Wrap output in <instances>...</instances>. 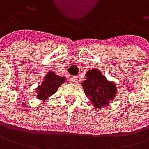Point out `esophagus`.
Listing matches in <instances>:
<instances>
[{
  "mask_svg": "<svg viewBox=\"0 0 149 149\" xmlns=\"http://www.w3.org/2000/svg\"><path fill=\"white\" fill-rule=\"evenodd\" d=\"M70 81L71 83H77L78 82V78L76 76H73V77H70Z\"/></svg>",
  "mask_w": 149,
  "mask_h": 149,
  "instance_id": "esophagus-1",
  "label": "esophagus"
}]
</instances>
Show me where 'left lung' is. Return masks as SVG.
<instances>
[{
	"label": "left lung",
	"instance_id": "left-lung-1",
	"mask_svg": "<svg viewBox=\"0 0 149 149\" xmlns=\"http://www.w3.org/2000/svg\"><path fill=\"white\" fill-rule=\"evenodd\" d=\"M85 75L81 86L91 103L98 109L108 106L117 94L115 82L108 81L98 68H91Z\"/></svg>",
	"mask_w": 149,
	"mask_h": 149
}]
</instances>
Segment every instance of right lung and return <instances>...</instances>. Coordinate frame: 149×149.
<instances>
[{
	"label": "right lung",
	"mask_w": 149,
	"mask_h": 149,
	"mask_svg": "<svg viewBox=\"0 0 149 149\" xmlns=\"http://www.w3.org/2000/svg\"><path fill=\"white\" fill-rule=\"evenodd\" d=\"M67 81L66 77H61L56 75L54 71H49L46 74L41 84L37 86L36 91L37 93V99L40 101H47L49 97H51L58 87Z\"/></svg>",
	"instance_id": "add662e5"
}]
</instances>
